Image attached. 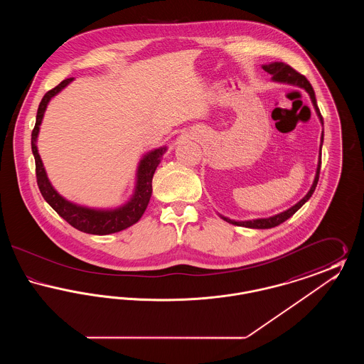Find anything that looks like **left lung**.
<instances>
[{
	"label": "left lung",
	"instance_id": "1",
	"mask_svg": "<svg viewBox=\"0 0 364 364\" xmlns=\"http://www.w3.org/2000/svg\"><path fill=\"white\" fill-rule=\"evenodd\" d=\"M262 68L266 70L267 73L272 75V80L273 82H277V83H288V85H292V86L300 87V88H304L310 98H311L312 105H314V109L319 117V122L323 125V119L321 116V112H319V107L316 105V100H315V92L312 90V86L310 85V82L303 76L300 75L299 72H296L294 68H291L288 64H284V63H272V64H267V65H262ZM322 143H323V132H322V136H321V149H319V158H318V166H316V173H315V178H314V183H312L311 188L307 192V195L300 200L297 202L294 206H292L279 214H276L273 217H269V218H258V220H248V221H235V220H230L228 217H224L220 214V217L223 220H225L226 223L229 224H233V225L237 226H245V228H251V229H269V228H274V226L282 224L284 221H287L288 218H291L294 215V213L301 208L310 198H311L315 187L318 184V180H319V171H321V151H322Z\"/></svg>",
	"mask_w": 364,
	"mask_h": 364
}]
</instances>
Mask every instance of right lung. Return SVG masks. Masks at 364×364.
Here are the masks:
<instances>
[{"instance_id": "obj_1", "label": "right lung", "mask_w": 364, "mask_h": 364, "mask_svg": "<svg viewBox=\"0 0 364 364\" xmlns=\"http://www.w3.org/2000/svg\"><path fill=\"white\" fill-rule=\"evenodd\" d=\"M72 80L73 77L65 79L58 86L48 91L38 107L36 122L31 134V149L35 158L38 187L42 196L52 206L53 210L57 211L60 217H63L68 224L76 228L77 230L90 233V235H101V236L116 233L136 224L141 218L153 193V186H151L153 176L156 172V166L162 159V156L166 153V146L149 151L140 159L138 171H136V184H135L134 195L125 205H122L120 208H91L67 200L64 196H61L57 191L54 190L52 183L48 178L42 159L38 153L36 139H38L39 127L42 124L45 110L50 102V100L68 86Z\"/></svg>"}]
</instances>
